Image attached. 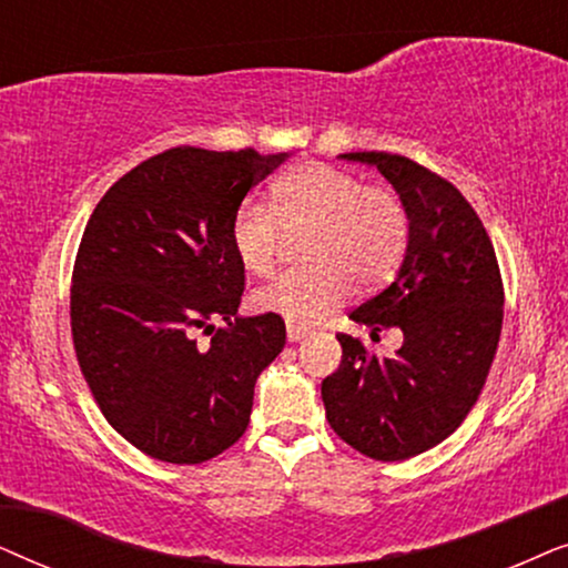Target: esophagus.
Instances as JSON below:
<instances>
[{
	"instance_id": "obj_1",
	"label": "esophagus",
	"mask_w": 568,
	"mask_h": 568,
	"mask_svg": "<svg viewBox=\"0 0 568 568\" xmlns=\"http://www.w3.org/2000/svg\"><path fill=\"white\" fill-rule=\"evenodd\" d=\"M308 335L306 327H298V324H288V339L291 343H298V339H304Z\"/></svg>"
}]
</instances>
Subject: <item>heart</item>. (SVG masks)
Returning a JSON list of instances; mask_svg holds the SVG:
<instances>
[{
    "instance_id": "b5f03b06",
    "label": "heart",
    "mask_w": 568,
    "mask_h": 568,
    "mask_svg": "<svg viewBox=\"0 0 568 568\" xmlns=\"http://www.w3.org/2000/svg\"><path fill=\"white\" fill-rule=\"evenodd\" d=\"M306 229V267L283 272L252 296L256 312L298 327L343 304L353 283L376 288L389 280L410 241V217L389 186L361 184L353 173L308 163L277 181L272 210L260 200L241 202L231 217L233 254L248 275L264 277L275 270L283 233Z\"/></svg>"
}]
</instances>
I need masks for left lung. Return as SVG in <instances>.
<instances>
[{
    "mask_svg": "<svg viewBox=\"0 0 568 568\" xmlns=\"http://www.w3.org/2000/svg\"><path fill=\"white\" fill-rule=\"evenodd\" d=\"M339 158L374 165L395 186L410 241L397 277L351 312L372 335L397 327L403 345L374 355L337 335L343 361L322 382V399L345 444L397 463L442 444L478 403L501 337L504 283L494 244L455 184L405 155Z\"/></svg>",
    "mask_w": 568,
    "mask_h": 568,
    "instance_id": "8db88e82",
    "label": "left lung"
}]
</instances>
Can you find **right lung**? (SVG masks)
I'll return each instance as SVG.
<instances>
[{
    "label": "right lung",
    "instance_id": "1",
    "mask_svg": "<svg viewBox=\"0 0 568 568\" xmlns=\"http://www.w3.org/2000/svg\"><path fill=\"white\" fill-rule=\"evenodd\" d=\"M285 158L171 148L124 173L90 215L72 270L74 353L105 420L148 457L200 465L244 436L285 322L236 314L244 267L231 217Z\"/></svg>",
    "mask_w": 568,
    "mask_h": 568
}]
</instances>
